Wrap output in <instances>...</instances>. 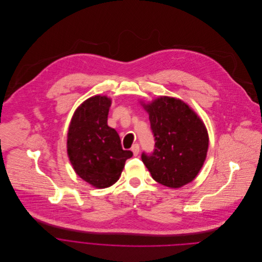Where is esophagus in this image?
<instances>
[{
  "mask_svg": "<svg viewBox=\"0 0 262 262\" xmlns=\"http://www.w3.org/2000/svg\"><path fill=\"white\" fill-rule=\"evenodd\" d=\"M131 150L133 151V155H134V156H137L138 152H139V144H138V143L133 144L132 147H131Z\"/></svg>",
  "mask_w": 262,
  "mask_h": 262,
  "instance_id": "esophagus-1",
  "label": "esophagus"
}]
</instances>
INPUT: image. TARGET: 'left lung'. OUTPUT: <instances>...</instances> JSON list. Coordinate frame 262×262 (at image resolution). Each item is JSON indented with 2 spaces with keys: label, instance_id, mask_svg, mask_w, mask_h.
Returning <instances> with one entry per match:
<instances>
[{
  "label": "left lung",
  "instance_id": "1",
  "mask_svg": "<svg viewBox=\"0 0 262 262\" xmlns=\"http://www.w3.org/2000/svg\"><path fill=\"white\" fill-rule=\"evenodd\" d=\"M148 113L155 148L141 160L151 178L169 188L192 182L201 169L208 147L203 122L184 101L167 96L142 104Z\"/></svg>",
  "mask_w": 262,
  "mask_h": 262
}]
</instances>
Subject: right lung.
I'll return each mask as SVG.
<instances>
[{"instance_id": "obj_1", "label": "right lung", "mask_w": 262, "mask_h": 262, "mask_svg": "<svg viewBox=\"0 0 262 262\" xmlns=\"http://www.w3.org/2000/svg\"><path fill=\"white\" fill-rule=\"evenodd\" d=\"M112 100L94 96L75 111L67 136V152L75 172L96 188H107L119 179L133 152L124 150L118 132L108 127Z\"/></svg>"}]
</instances>
